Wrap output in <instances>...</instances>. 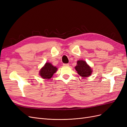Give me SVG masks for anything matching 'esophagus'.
<instances>
[{
    "label": "esophagus",
    "mask_w": 127,
    "mask_h": 127,
    "mask_svg": "<svg viewBox=\"0 0 127 127\" xmlns=\"http://www.w3.org/2000/svg\"><path fill=\"white\" fill-rule=\"evenodd\" d=\"M63 65L64 66H69V64H64Z\"/></svg>",
    "instance_id": "esophagus-1"
}]
</instances>
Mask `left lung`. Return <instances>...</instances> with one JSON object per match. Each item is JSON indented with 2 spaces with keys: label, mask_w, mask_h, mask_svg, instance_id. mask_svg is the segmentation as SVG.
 Wrapping results in <instances>:
<instances>
[{
  "label": "left lung",
  "mask_w": 127,
  "mask_h": 127,
  "mask_svg": "<svg viewBox=\"0 0 127 127\" xmlns=\"http://www.w3.org/2000/svg\"><path fill=\"white\" fill-rule=\"evenodd\" d=\"M75 68L78 75L82 77H87L92 74L91 67L84 60H78Z\"/></svg>",
  "instance_id": "8db88e82"
}]
</instances>
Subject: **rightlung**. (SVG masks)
Segmentation results:
<instances>
[{
	"instance_id": "right-lung-1",
	"label": "right lung",
	"mask_w": 127,
	"mask_h": 127,
	"mask_svg": "<svg viewBox=\"0 0 127 127\" xmlns=\"http://www.w3.org/2000/svg\"><path fill=\"white\" fill-rule=\"evenodd\" d=\"M57 68L53 66L51 63H47L39 71V74L41 77L43 79H49L52 77L53 74L57 71Z\"/></svg>"
}]
</instances>
